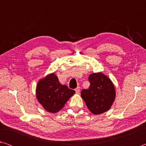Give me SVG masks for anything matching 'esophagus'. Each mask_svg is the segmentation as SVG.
<instances>
[{
    "instance_id": "34e87169",
    "label": "esophagus",
    "mask_w": 146,
    "mask_h": 146,
    "mask_svg": "<svg viewBox=\"0 0 146 146\" xmlns=\"http://www.w3.org/2000/svg\"><path fill=\"white\" fill-rule=\"evenodd\" d=\"M80 87H77L76 89H75V91H76V93L78 94L79 93H80Z\"/></svg>"
}]
</instances>
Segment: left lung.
Listing matches in <instances>:
<instances>
[{
	"label": "left lung",
	"mask_w": 146,
	"mask_h": 146,
	"mask_svg": "<svg viewBox=\"0 0 146 146\" xmlns=\"http://www.w3.org/2000/svg\"><path fill=\"white\" fill-rule=\"evenodd\" d=\"M88 80L90 87L82 90L81 97L89 110L95 115L107 111L115 98V90L111 80L102 73L91 74Z\"/></svg>",
	"instance_id": "8db88e82"
}]
</instances>
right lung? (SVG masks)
<instances>
[{
	"instance_id": "1",
	"label": "right lung",
	"mask_w": 146,
	"mask_h": 146,
	"mask_svg": "<svg viewBox=\"0 0 146 146\" xmlns=\"http://www.w3.org/2000/svg\"><path fill=\"white\" fill-rule=\"evenodd\" d=\"M75 91L67 86L62 85L58 77L51 73L41 79L36 86V98L49 113H55L62 110Z\"/></svg>"
}]
</instances>
